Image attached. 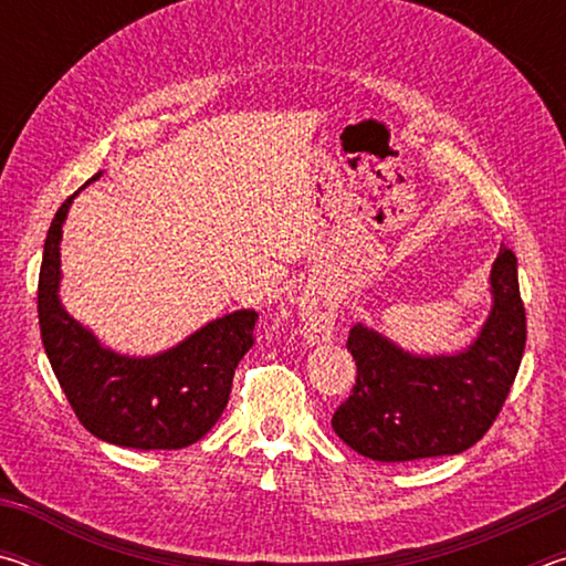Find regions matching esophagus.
<instances>
[{
  "mask_svg": "<svg viewBox=\"0 0 566 566\" xmlns=\"http://www.w3.org/2000/svg\"><path fill=\"white\" fill-rule=\"evenodd\" d=\"M300 319L306 342H327L337 322V304L319 292H306L300 302Z\"/></svg>",
  "mask_w": 566,
  "mask_h": 566,
  "instance_id": "1",
  "label": "esophagus"
}]
</instances>
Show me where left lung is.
I'll list each match as a JSON object with an SVG mask.
<instances>
[{
    "mask_svg": "<svg viewBox=\"0 0 566 566\" xmlns=\"http://www.w3.org/2000/svg\"><path fill=\"white\" fill-rule=\"evenodd\" d=\"M490 292V317L469 347L452 354L407 352L354 324L347 349L357 361V385L332 417L344 444L375 462H415L459 454L484 437L514 385L526 342L516 256L504 244Z\"/></svg>",
    "mask_w": 566,
    "mask_h": 566,
    "instance_id": "8db88e82",
    "label": "left lung"
}]
</instances>
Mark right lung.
<instances>
[{
    "instance_id": "add662e5",
    "label": "right lung",
    "mask_w": 566,
    "mask_h": 566,
    "mask_svg": "<svg viewBox=\"0 0 566 566\" xmlns=\"http://www.w3.org/2000/svg\"><path fill=\"white\" fill-rule=\"evenodd\" d=\"M99 177L102 171L84 187ZM80 191L54 214L44 242L36 310L46 359L76 419L102 442L132 449H185L199 442L222 417L237 364L254 344L256 312L224 314L149 357H129L104 347L60 300L62 227Z\"/></svg>"
}]
</instances>
